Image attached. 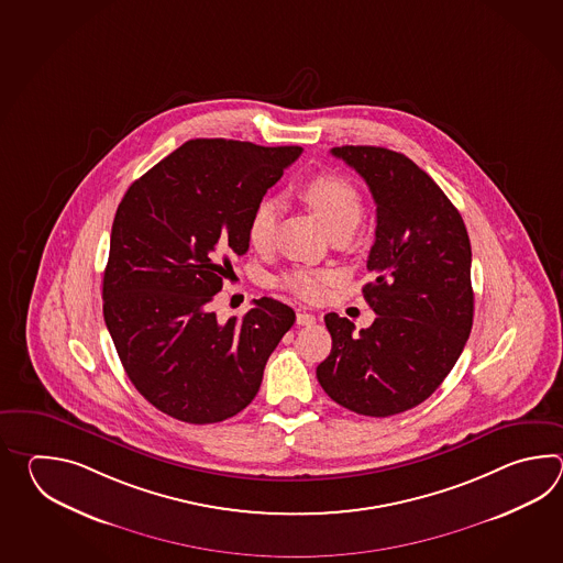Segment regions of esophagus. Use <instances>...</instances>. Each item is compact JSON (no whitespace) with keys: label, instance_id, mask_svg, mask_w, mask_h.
<instances>
[{"label":"esophagus","instance_id":"obj_1","mask_svg":"<svg viewBox=\"0 0 563 563\" xmlns=\"http://www.w3.org/2000/svg\"><path fill=\"white\" fill-rule=\"evenodd\" d=\"M296 322H298V325H313L316 323V316L308 313V311L299 310L296 313Z\"/></svg>","mask_w":563,"mask_h":563}]
</instances>
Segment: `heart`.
Returning <instances> with one entry per match:
<instances>
[{"instance_id": "heart-1", "label": "heart", "mask_w": 563, "mask_h": 563, "mask_svg": "<svg viewBox=\"0 0 563 563\" xmlns=\"http://www.w3.org/2000/svg\"><path fill=\"white\" fill-rule=\"evenodd\" d=\"M299 199L310 207L323 228L332 235L334 231H354L362 217V197L358 189L342 175L320 173L299 187ZM277 205L262 201L252 211L247 223V241L253 250L265 252L274 243ZM335 279L330 269H294L282 276L279 284L301 299L316 301L323 296L325 286Z\"/></svg>"}]
</instances>
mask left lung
Listing matches in <instances>:
<instances>
[{"label":"left lung","instance_id":"1","mask_svg":"<svg viewBox=\"0 0 563 563\" xmlns=\"http://www.w3.org/2000/svg\"><path fill=\"white\" fill-rule=\"evenodd\" d=\"M376 203L371 284L376 320L354 334L338 313L323 322L332 352L316 368L340 407L393 417L424 402L453 371L473 328L471 241L463 217L408 156L383 146H335Z\"/></svg>","mask_w":563,"mask_h":563}]
</instances>
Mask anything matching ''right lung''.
<instances>
[{"instance_id":"obj_1","label":"right lung","mask_w":563,"mask_h":563,"mask_svg":"<svg viewBox=\"0 0 563 563\" xmlns=\"http://www.w3.org/2000/svg\"><path fill=\"white\" fill-rule=\"evenodd\" d=\"M301 146L195 139L134 180L108 253L104 322L134 388L191 424L231 419L252 402L265 362L296 322L277 299L217 322L211 301L250 250L247 223Z\"/></svg>"}]
</instances>
